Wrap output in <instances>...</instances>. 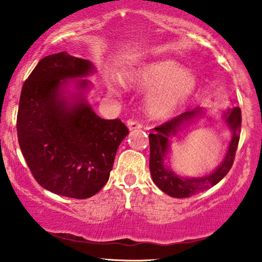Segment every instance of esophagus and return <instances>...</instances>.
Returning <instances> with one entry per match:
<instances>
[{
  "mask_svg": "<svg viewBox=\"0 0 262 262\" xmlns=\"http://www.w3.org/2000/svg\"><path fill=\"white\" fill-rule=\"evenodd\" d=\"M127 127L130 131H134V130H139V128L143 127L142 124H139L138 121H135V120H128L127 121Z\"/></svg>",
  "mask_w": 262,
  "mask_h": 262,
  "instance_id": "34e87169",
  "label": "esophagus"
}]
</instances>
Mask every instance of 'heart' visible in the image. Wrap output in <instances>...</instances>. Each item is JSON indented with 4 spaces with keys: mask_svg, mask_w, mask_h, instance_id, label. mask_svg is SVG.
<instances>
[{
    "mask_svg": "<svg viewBox=\"0 0 262 262\" xmlns=\"http://www.w3.org/2000/svg\"><path fill=\"white\" fill-rule=\"evenodd\" d=\"M127 84L150 92L145 101L146 112L157 119L173 117L195 94V75L184 70L174 60H155L143 64L126 77ZM114 93V89L110 87Z\"/></svg>",
    "mask_w": 262,
    "mask_h": 262,
    "instance_id": "obj_1",
    "label": "heart"
}]
</instances>
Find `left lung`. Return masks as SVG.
Returning <instances> with one entry per match:
<instances>
[{
    "label": "left lung",
    "mask_w": 262,
    "mask_h": 262,
    "mask_svg": "<svg viewBox=\"0 0 262 262\" xmlns=\"http://www.w3.org/2000/svg\"><path fill=\"white\" fill-rule=\"evenodd\" d=\"M206 114V110L203 107H195L194 110L180 114L168 123L154 128L155 132L149 135L150 143V162L149 168L154 184L166 194L173 198H187L195 193L217 185L225 175L229 173L234 163L235 152L239 141L241 131V110L239 107H232L224 111L222 119L230 130L231 137L228 144V150L221 163L209 174L203 177L188 178L175 173L166 162L170 152V138L182 128L188 126L192 121Z\"/></svg>",
    "instance_id": "obj_1"
}]
</instances>
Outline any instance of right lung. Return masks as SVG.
<instances>
[{
	"instance_id": "right-lung-1",
	"label": "right lung",
	"mask_w": 262,
	"mask_h": 262,
	"mask_svg": "<svg viewBox=\"0 0 262 262\" xmlns=\"http://www.w3.org/2000/svg\"><path fill=\"white\" fill-rule=\"evenodd\" d=\"M91 60L68 52L46 56L23 85L16 130L21 152L41 187L85 199L110 179L128 134L120 119H102L87 100Z\"/></svg>"
}]
</instances>
